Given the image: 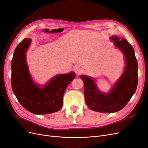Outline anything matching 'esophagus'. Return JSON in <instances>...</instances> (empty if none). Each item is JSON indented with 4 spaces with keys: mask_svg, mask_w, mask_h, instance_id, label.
<instances>
[{
    "mask_svg": "<svg viewBox=\"0 0 148 148\" xmlns=\"http://www.w3.org/2000/svg\"><path fill=\"white\" fill-rule=\"evenodd\" d=\"M75 73L78 75H80L83 73V69L82 68L79 67V66H77V67L75 68Z\"/></svg>",
    "mask_w": 148,
    "mask_h": 148,
    "instance_id": "obj_1",
    "label": "esophagus"
}]
</instances>
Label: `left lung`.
Returning a JSON list of instances; mask_svg holds the SVG:
<instances>
[{"label":"left lung","mask_w":148,"mask_h":148,"mask_svg":"<svg viewBox=\"0 0 148 148\" xmlns=\"http://www.w3.org/2000/svg\"><path fill=\"white\" fill-rule=\"evenodd\" d=\"M111 39L124 54L126 66L110 93H101L91 77L80 76L84 84V96L87 106L99 112L112 113L121 110L135 93L138 85V63L133 47L126 39L117 36H112Z\"/></svg>","instance_id":"8db88e82"}]
</instances>
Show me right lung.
Wrapping results in <instances>:
<instances>
[{
	"label": "right lung",
	"mask_w": 148,
	"mask_h": 148,
	"mask_svg": "<svg viewBox=\"0 0 148 148\" xmlns=\"http://www.w3.org/2000/svg\"><path fill=\"white\" fill-rule=\"evenodd\" d=\"M30 39H24L14 51L12 61L11 85L18 101L26 110L33 114H50L59 111L68 85L75 78L74 73L56 75L40 88L34 84L28 71L26 52Z\"/></svg>",
	"instance_id": "add662e5"
}]
</instances>
